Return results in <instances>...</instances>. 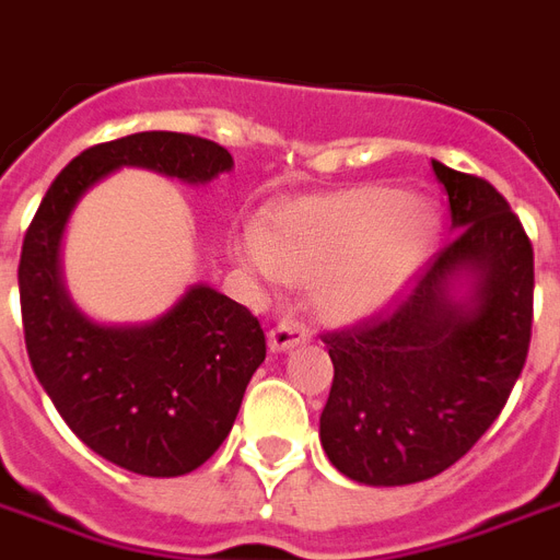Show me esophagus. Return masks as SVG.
I'll return each instance as SVG.
<instances>
[{"label":"esophagus","mask_w":560,"mask_h":560,"mask_svg":"<svg viewBox=\"0 0 560 560\" xmlns=\"http://www.w3.org/2000/svg\"><path fill=\"white\" fill-rule=\"evenodd\" d=\"M308 337V328H302L299 323H281L267 335V343H270V352H288V349L305 343Z\"/></svg>","instance_id":"obj_1"}]
</instances>
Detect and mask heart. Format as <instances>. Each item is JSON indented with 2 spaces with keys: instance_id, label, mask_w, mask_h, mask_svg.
Segmentation results:
<instances>
[{
  "instance_id": "b5f03b06",
  "label": "heart",
  "mask_w": 560,
  "mask_h": 560,
  "mask_svg": "<svg viewBox=\"0 0 560 560\" xmlns=\"http://www.w3.org/2000/svg\"><path fill=\"white\" fill-rule=\"evenodd\" d=\"M438 223L387 187H355L279 205L267 232H246L237 258L267 284H308L319 317L352 323L384 308L420 270Z\"/></svg>"
}]
</instances>
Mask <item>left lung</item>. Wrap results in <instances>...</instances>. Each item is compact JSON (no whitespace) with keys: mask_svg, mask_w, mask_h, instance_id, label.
<instances>
[{"mask_svg":"<svg viewBox=\"0 0 560 560\" xmlns=\"http://www.w3.org/2000/svg\"><path fill=\"white\" fill-rule=\"evenodd\" d=\"M455 241L384 319L326 335L335 382L319 441L347 479L425 481L464 458L505 408L532 340L535 252L505 196L432 161Z\"/></svg>","mask_w":560,"mask_h":560,"instance_id":"left-lung-1","label":"left lung"}]
</instances>
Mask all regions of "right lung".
Returning <instances> with one entry per match:
<instances>
[{
  "label": "right lung",
  "mask_w": 560,
  "mask_h": 560,
  "mask_svg": "<svg viewBox=\"0 0 560 560\" xmlns=\"http://www.w3.org/2000/svg\"><path fill=\"white\" fill-rule=\"evenodd\" d=\"M119 166L208 185L234 161L220 143L178 131H140L72 158L23 241L25 349L63 422L96 455L173 479L202 467L229 438L267 340L249 311L208 284H190L166 314L140 326H105L72 302L61 276L63 232L81 196Z\"/></svg>",
  "instance_id": "1"
}]
</instances>
